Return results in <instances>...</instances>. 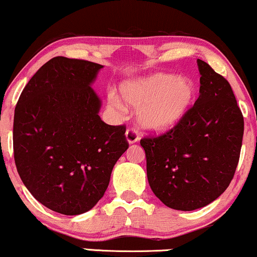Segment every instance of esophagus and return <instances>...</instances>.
Segmentation results:
<instances>
[{"label": "esophagus", "mask_w": 257, "mask_h": 257, "mask_svg": "<svg viewBox=\"0 0 257 257\" xmlns=\"http://www.w3.org/2000/svg\"><path fill=\"white\" fill-rule=\"evenodd\" d=\"M126 140H127L128 144H135L136 142H138L139 137H138V132L136 131L135 128H128L125 133Z\"/></svg>", "instance_id": "1"}]
</instances>
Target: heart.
Wrapping results in <instances>:
<instances>
[{"instance_id": "b5f03b06", "label": "heart", "mask_w": 257, "mask_h": 257, "mask_svg": "<svg viewBox=\"0 0 257 257\" xmlns=\"http://www.w3.org/2000/svg\"><path fill=\"white\" fill-rule=\"evenodd\" d=\"M120 96L127 106L139 108L137 120L140 127L163 133L177 126L187 113L194 100L195 86L187 77L158 72L122 83ZM110 103L119 110L124 108L114 94L110 96Z\"/></svg>"}]
</instances>
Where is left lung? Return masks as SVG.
<instances>
[{
    "mask_svg": "<svg viewBox=\"0 0 257 257\" xmlns=\"http://www.w3.org/2000/svg\"><path fill=\"white\" fill-rule=\"evenodd\" d=\"M200 96L177 126L140 140L147 179L164 205L194 210L216 200L236 170L243 115L226 78L198 59Z\"/></svg>",
    "mask_w": 257,
    "mask_h": 257,
    "instance_id": "1",
    "label": "left lung"
}]
</instances>
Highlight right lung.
<instances>
[{"label":"right lung","instance_id":"add662e5","mask_svg":"<svg viewBox=\"0 0 257 257\" xmlns=\"http://www.w3.org/2000/svg\"><path fill=\"white\" fill-rule=\"evenodd\" d=\"M103 65L55 57L24 87L14 117V158L23 184L54 212L78 215L103 198L128 149L125 126L99 117L91 84Z\"/></svg>","mask_w":257,"mask_h":257}]
</instances>
